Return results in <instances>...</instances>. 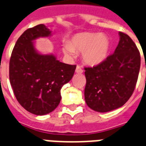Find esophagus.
<instances>
[{
  "mask_svg": "<svg viewBox=\"0 0 146 146\" xmlns=\"http://www.w3.org/2000/svg\"><path fill=\"white\" fill-rule=\"evenodd\" d=\"M83 72V68L81 67L80 66H76V73H80H80H82Z\"/></svg>",
  "mask_w": 146,
  "mask_h": 146,
  "instance_id": "obj_1",
  "label": "esophagus"
}]
</instances>
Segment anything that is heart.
<instances>
[{
  "label": "heart",
  "instance_id": "heart-1",
  "mask_svg": "<svg viewBox=\"0 0 146 146\" xmlns=\"http://www.w3.org/2000/svg\"><path fill=\"white\" fill-rule=\"evenodd\" d=\"M110 46V38L105 34L83 32L76 33L70 42L63 43V51L69 56H74L75 51L80 52L86 64L97 66L106 60Z\"/></svg>",
  "mask_w": 146,
  "mask_h": 146
}]
</instances>
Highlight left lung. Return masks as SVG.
I'll return each instance as SVG.
<instances>
[{"instance_id": "left-lung-1", "label": "left lung", "mask_w": 146, "mask_h": 146, "mask_svg": "<svg viewBox=\"0 0 146 146\" xmlns=\"http://www.w3.org/2000/svg\"><path fill=\"white\" fill-rule=\"evenodd\" d=\"M114 53L103 63L86 67L84 96L89 107L106 113L121 107L133 93L139 73V51L127 34L119 32Z\"/></svg>"}]
</instances>
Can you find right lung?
Listing matches in <instances>:
<instances>
[{
    "label": "right lung",
    "instance_id": "right-lung-1",
    "mask_svg": "<svg viewBox=\"0 0 146 146\" xmlns=\"http://www.w3.org/2000/svg\"><path fill=\"white\" fill-rule=\"evenodd\" d=\"M51 36L44 24L27 29L17 40L11 53L9 77L18 103L30 113L43 115L51 113L60 102V90L70 81L76 65L56 60L53 54L36 50L34 40Z\"/></svg>",
    "mask_w": 146,
    "mask_h": 146
}]
</instances>
